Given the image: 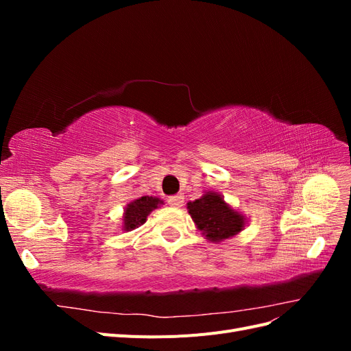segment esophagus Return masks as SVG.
Returning <instances> with one entry per match:
<instances>
[{"label":"esophagus","instance_id":"esophagus-1","mask_svg":"<svg viewBox=\"0 0 351 351\" xmlns=\"http://www.w3.org/2000/svg\"><path fill=\"white\" fill-rule=\"evenodd\" d=\"M167 202H168V205H171V206H174V208H180V206H183V204H184V197H183L182 195L169 196V197L167 199Z\"/></svg>","mask_w":351,"mask_h":351}]
</instances>
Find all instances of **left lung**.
Listing matches in <instances>:
<instances>
[{"instance_id": "obj_1", "label": "left lung", "mask_w": 351, "mask_h": 351, "mask_svg": "<svg viewBox=\"0 0 351 351\" xmlns=\"http://www.w3.org/2000/svg\"><path fill=\"white\" fill-rule=\"evenodd\" d=\"M189 214L210 241L236 236L244 226V218L232 210L218 193H206L187 204Z\"/></svg>"}]
</instances>
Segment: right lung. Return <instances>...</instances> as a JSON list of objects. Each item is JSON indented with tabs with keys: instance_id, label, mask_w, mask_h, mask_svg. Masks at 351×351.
<instances>
[{
	"instance_id": "obj_1",
	"label": "right lung",
	"mask_w": 351,
	"mask_h": 351,
	"mask_svg": "<svg viewBox=\"0 0 351 351\" xmlns=\"http://www.w3.org/2000/svg\"><path fill=\"white\" fill-rule=\"evenodd\" d=\"M158 204H162V200L152 196H142L141 199L133 200L130 205H127L124 212V228L133 230L145 224L147 215L151 214L152 209L158 208Z\"/></svg>"
}]
</instances>
